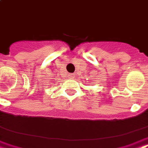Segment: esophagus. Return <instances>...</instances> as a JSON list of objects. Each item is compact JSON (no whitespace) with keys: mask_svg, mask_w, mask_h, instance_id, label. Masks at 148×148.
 <instances>
[{"mask_svg":"<svg viewBox=\"0 0 148 148\" xmlns=\"http://www.w3.org/2000/svg\"><path fill=\"white\" fill-rule=\"evenodd\" d=\"M69 77L71 79H73L75 77V74L74 73H70V74H69Z\"/></svg>","mask_w":148,"mask_h":148,"instance_id":"esophagus-1","label":"esophagus"}]
</instances>
